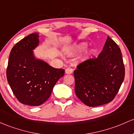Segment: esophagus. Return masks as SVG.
I'll use <instances>...</instances> for the list:
<instances>
[{"label": "esophagus", "mask_w": 134, "mask_h": 134, "mask_svg": "<svg viewBox=\"0 0 134 134\" xmlns=\"http://www.w3.org/2000/svg\"><path fill=\"white\" fill-rule=\"evenodd\" d=\"M65 73L67 74H71L72 73V69L70 67H67V69H65Z\"/></svg>", "instance_id": "34e87169"}]
</instances>
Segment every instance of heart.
<instances>
[{"instance_id":"b5f03b06","label":"heart","mask_w":134,"mask_h":134,"mask_svg":"<svg viewBox=\"0 0 134 134\" xmlns=\"http://www.w3.org/2000/svg\"><path fill=\"white\" fill-rule=\"evenodd\" d=\"M86 47H87L86 44L83 43V44L80 45V47H79V49H80V51H84L86 49Z\"/></svg>"}]
</instances>
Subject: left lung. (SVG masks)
<instances>
[{
	"label": "left lung",
	"instance_id": "1",
	"mask_svg": "<svg viewBox=\"0 0 134 134\" xmlns=\"http://www.w3.org/2000/svg\"><path fill=\"white\" fill-rule=\"evenodd\" d=\"M125 74L121 49L108 36L98 57L80 63L74 70L76 94L88 107L108 103L118 94Z\"/></svg>",
	"mask_w": 134,
	"mask_h": 134
}]
</instances>
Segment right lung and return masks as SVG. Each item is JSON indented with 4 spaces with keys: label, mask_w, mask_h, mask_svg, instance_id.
<instances>
[{
    "label": "right lung",
    "mask_w": 134,
    "mask_h": 134,
    "mask_svg": "<svg viewBox=\"0 0 134 134\" xmlns=\"http://www.w3.org/2000/svg\"><path fill=\"white\" fill-rule=\"evenodd\" d=\"M39 34L24 38L10 52L6 76L14 95L21 103L39 106L50 97L65 70L55 69L47 63L35 60L32 50L38 44Z\"/></svg>",
    "instance_id": "right-lung-1"
}]
</instances>
